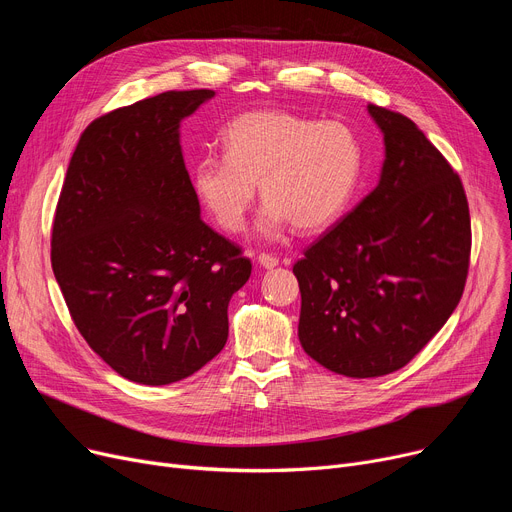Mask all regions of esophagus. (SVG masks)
Listing matches in <instances>:
<instances>
[{"label": "esophagus", "mask_w": 512, "mask_h": 512, "mask_svg": "<svg viewBox=\"0 0 512 512\" xmlns=\"http://www.w3.org/2000/svg\"><path fill=\"white\" fill-rule=\"evenodd\" d=\"M257 261H259V265L267 267V270H272V267L278 265V257H276V255H270V253H259V255H257Z\"/></svg>", "instance_id": "obj_1"}]
</instances>
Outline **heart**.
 <instances>
[{"instance_id": "obj_1", "label": "heart", "mask_w": 512, "mask_h": 512, "mask_svg": "<svg viewBox=\"0 0 512 512\" xmlns=\"http://www.w3.org/2000/svg\"><path fill=\"white\" fill-rule=\"evenodd\" d=\"M224 157H201L195 191L228 232L247 226L257 182L267 201L259 228L276 234L286 224L319 232L351 207L363 178L365 147L353 126L278 110L247 112L222 132Z\"/></svg>"}]
</instances>
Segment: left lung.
<instances>
[{"mask_svg":"<svg viewBox=\"0 0 512 512\" xmlns=\"http://www.w3.org/2000/svg\"><path fill=\"white\" fill-rule=\"evenodd\" d=\"M367 110L386 143L380 184L292 267L305 353L346 378L405 367L459 305L471 259L461 176L413 120Z\"/></svg>","mask_w":512,"mask_h":512,"instance_id":"8db88e82","label":"left lung"}]
</instances>
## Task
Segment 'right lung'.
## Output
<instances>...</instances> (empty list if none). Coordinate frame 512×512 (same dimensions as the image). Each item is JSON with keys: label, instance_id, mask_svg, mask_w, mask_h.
Instances as JSON below:
<instances>
[{"label": "right lung", "instance_id": "right-lung-1", "mask_svg": "<svg viewBox=\"0 0 512 512\" xmlns=\"http://www.w3.org/2000/svg\"><path fill=\"white\" fill-rule=\"evenodd\" d=\"M213 97L166 91L93 120L70 157L51 267L76 330L122 378L166 386L228 340V303L251 276L236 242L199 218L180 120Z\"/></svg>", "mask_w": 512, "mask_h": 512}]
</instances>
